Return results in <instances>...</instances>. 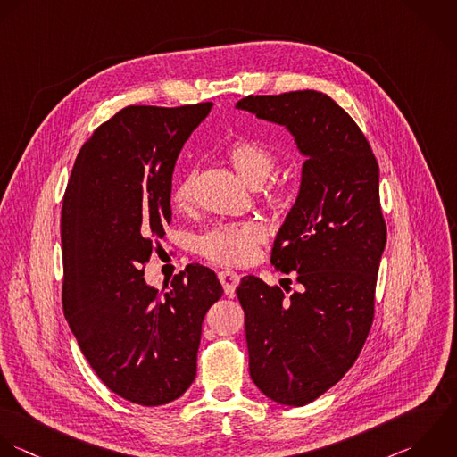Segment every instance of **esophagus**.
Wrapping results in <instances>:
<instances>
[{
  "instance_id": "34e87169",
  "label": "esophagus",
  "mask_w": 457,
  "mask_h": 457,
  "mask_svg": "<svg viewBox=\"0 0 457 457\" xmlns=\"http://www.w3.org/2000/svg\"><path fill=\"white\" fill-rule=\"evenodd\" d=\"M219 281L222 283V288H224L226 295L231 297L235 294V288L240 283V276L237 272H233V270H220L219 272Z\"/></svg>"
}]
</instances>
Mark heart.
<instances>
[{
  "mask_svg": "<svg viewBox=\"0 0 457 457\" xmlns=\"http://www.w3.org/2000/svg\"><path fill=\"white\" fill-rule=\"evenodd\" d=\"M228 158L235 170L249 183H263L276 167V154L254 140L235 142L228 149ZM195 172L185 174L172 190V201L178 208H188L194 201ZM270 199H279V192H270ZM267 233L254 220L219 222L197 238V253L215 263L244 265L256 256V249L265 242Z\"/></svg>",
  "mask_w": 457,
  "mask_h": 457,
  "instance_id": "obj_1",
  "label": "heart"
}]
</instances>
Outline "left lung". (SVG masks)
<instances>
[{
    "label": "left lung",
    "instance_id": "left-lung-1",
    "mask_svg": "<svg viewBox=\"0 0 457 457\" xmlns=\"http://www.w3.org/2000/svg\"><path fill=\"white\" fill-rule=\"evenodd\" d=\"M285 126L306 156L301 190L272 247L270 263L295 272L299 292L242 278L249 374L274 403L304 406L354 365L374 320L386 244L379 165L354 122L328 94L295 90L237 103Z\"/></svg>",
    "mask_w": 457,
    "mask_h": 457
}]
</instances>
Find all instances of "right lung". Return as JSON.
I'll list each match as a JSON object with an SVG mask.
<instances>
[{"mask_svg":"<svg viewBox=\"0 0 457 457\" xmlns=\"http://www.w3.org/2000/svg\"><path fill=\"white\" fill-rule=\"evenodd\" d=\"M212 106L122 108L83 144L63 194V315L97 378L133 404L162 406L188 390L204 315L224 294L197 263L163 295L144 279L172 220L178 154Z\"/></svg>","mask_w":457,"mask_h":457,"instance_id":"1","label":"right lung"}]
</instances>
